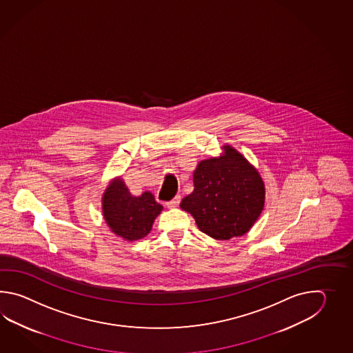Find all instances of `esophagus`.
I'll list each match as a JSON object with an SVG mask.
<instances>
[{"label": "esophagus", "mask_w": 353, "mask_h": 353, "mask_svg": "<svg viewBox=\"0 0 353 353\" xmlns=\"http://www.w3.org/2000/svg\"><path fill=\"white\" fill-rule=\"evenodd\" d=\"M180 203V195H176L174 199L172 201H169V202H166V207L168 208H175L176 205H179Z\"/></svg>", "instance_id": "obj_1"}]
</instances>
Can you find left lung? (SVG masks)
Masks as SVG:
<instances>
[{
	"label": "left lung",
	"instance_id": "8db88e82",
	"mask_svg": "<svg viewBox=\"0 0 353 353\" xmlns=\"http://www.w3.org/2000/svg\"><path fill=\"white\" fill-rule=\"evenodd\" d=\"M221 158L201 161L193 175L194 190L183 198L202 232L216 240L242 236L255 223L265 202L259 173L236 150L225 146Z\"/></svg>",
	"mask_w": 353,
	"mask_h": 353
}]
</instances>
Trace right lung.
Segmentation results:
<instances>
[{"label": "right lung", "instance_id": "add662e5", "mask_svg": "<svg viewBox=\"0 0 353 353\" xmlns=\"http://www.w3.org/2000/svg\"><path fill=\"white\" fill-rule=\"evenodd\" d=\"M154 195L145 192L140 196L130 194L121 179L113 181L103 195V216L113 232L128 241L140 240L150 232L154 219L161 212Z\"/></svg>", "mask_w": 353, "mask_h": 353}]
</instances>
